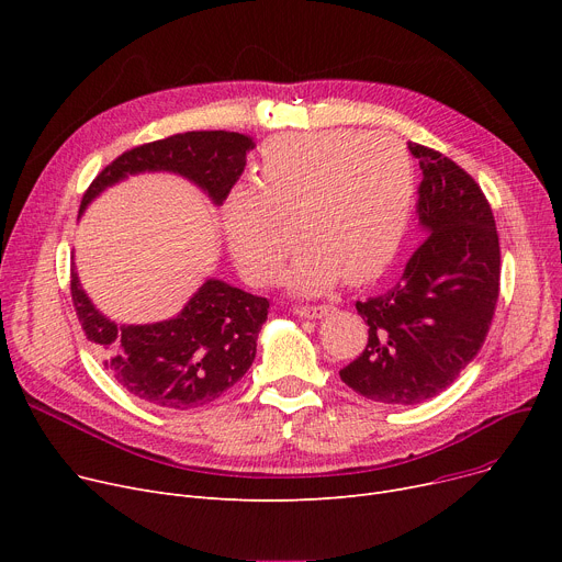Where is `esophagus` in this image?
<instances>
[{"instance_id":"34e87169","label":"esophagus","mask_w":562,"mask_h":562,"mask_svg":"<svg viewBox=\"0 0 562 562\" xmlns=\"http://www.w3.org/2000/svg\"><path fill=\"white\" fill-rule=\"evenodd\" d=\"M330 310H333L330 305H318V307H316V305H314V307L301 305V307H296V314H299L301 318H323Z\"/></svg>"}]
</instances>
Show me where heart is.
<instances>
[{
    "label": "heart",
    "instance_id": "obj_1",
    "mask_svg": "<svg viewBox=\"0 0 562 562\" xmlns=\"http://www.w3.org/2000/svg\"><path fill=\"white\" fill-rule=\"evenodd\" d=\"M415 204V172L390 134L348 130L282 134L261 147L259 182L234 187L225 234L246 280L269 282L303 239L280 282L314 296L364 284L396 259Z\"/></svg>",
    "mask_w": 562,
    "mask_h": 562
}]
</instances>
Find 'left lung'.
Returning a JSON list of instances; mask_svg holds the SVG:
<instances>
[{
    "mask_svg": "<svg viewBox=\"0 0 562 562\" xmlns=\"http://www.w3.org/2000/svg\"><path fill=\"white\" fill-rule=\"evenodd\" d=\"M407 150L424 175L417 200L424 244L392 291L356 303L369 344L339 371L352 392L387 405L437 396L476 358L501 276L498 234L481 187L426 145L407 143Z\"/></svg>",
    "mask_w": 562,
    "mask_h": 562,
    "instance_id": "left-lung-1",
    "label": "left lung"
}]
</instances>
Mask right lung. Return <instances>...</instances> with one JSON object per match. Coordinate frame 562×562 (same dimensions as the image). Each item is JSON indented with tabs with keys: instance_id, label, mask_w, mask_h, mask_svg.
Here are the masks:
<instances>
[{
	"instance_id": "obj_1",
	"label": "right lung",
	"mask_w": 562,
	"mask_h": 562,
	"mask_svg": "<svg viewBox=\"0 0 562 562\" xmlns=\"http://www.w3.org/2000/svg\"><path fill=\"white\" fill-rule=\"evenodd\" d=\"M255 140L236 132H187L145 143L109 164L83 193L79 216L102 191L140 172H172L193 182L216 206L246 168ZM72 303L86 339L104 369L136 398L164 409L216 401L250 369L269 301L210 278L172 318L117 326L83 291L72 266Z\"/></svg>"
}]
</instances>
